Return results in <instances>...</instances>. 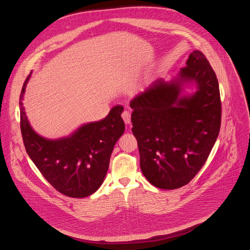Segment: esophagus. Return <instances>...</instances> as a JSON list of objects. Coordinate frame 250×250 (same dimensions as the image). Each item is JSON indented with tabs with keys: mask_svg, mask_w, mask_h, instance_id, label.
<instances>
[{
	"mask_svg": "<svg viewBox=\"0 0 250 250\" xmlns=\"http://www.w3.org/2000/svg\"><path fill=\"white\" fill-rule=\"evenodd\" d=\"M122 118L124 120V122L126 124V125H129L131 123V116H130V113L129 111H124L122 113Z\"/></svg>",
	"mask_w": 250,
	"mask_h": 250,
	"instance_id": "obj_1",
	"label": "esophagus"
}]
</instances>
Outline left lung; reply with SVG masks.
Wrapping results in <instances>:
<instances>
[{
	"mask_svg": "<svg viewBox=\"0 0 250 250\" xmlns=\"http://www.w3.org/2000/svg\"><path fill=\"white\" fill-rule=\"evenodd\" d=\"M186 64L177 79L157 80L130 101L142 172L153 186L165 190L178 189L194 178L221 128L222 102L213 68L199 51ZM187 82H194L198 90L180 96Z\"/></svg>",
	"mask_w": 250,
	"mask_h": 250,
	"instance_id": "left-lung-1",
	"label": "left lung"
}]
</instances>
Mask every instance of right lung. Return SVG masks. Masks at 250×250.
<instances>
[{"mask_svg": "<svg viewBox=\"0 0 250 250\" xmlns=\"http://www.w3.org/2000/svg\"><path fill=\"white\" fill-rule=\"evenodd\" d=\"M30 74L20 94V127L27 153L47 181L59 193L81 198L95 193L108 170L112 150L125 131L121 117L124 107L116 105L99 122L83 125L71 136L49 140L29 125L23 97Z\"/></svg>", "mask_w": 250, "mask_h": 250, "instance_id": "1", "label": "right lung"}]
</instances>
